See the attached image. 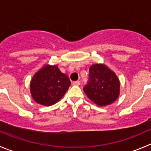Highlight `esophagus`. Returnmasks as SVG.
Masks as SVG:
<instances>
[{
	"instance_id": "1",
	"label": "esophagus",
	"mask_w": 151,
	"mask_h": 151,
	"mask_svg": "<svg viewBox=\"0 0 151 151\" xmlns=\"http://www.w3.org/2000/svg\"><path fill=\"white\" fill-rule=\"evenodd\" d=\"M73 85H76V86H78L80 85V81H74V82L73 83Z\"/></svg>"
}]
</instances>
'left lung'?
I'll use <instances>...</instances> for the list:
<instances>
[{
    "mask_svg": "<svg viewBox=\"0 0 151 151\" xmlns=\"http://www.w3.org/2000/svg\"><path fill=\"white\" fill-rule=\"evenodd\" d=\"M84 92L97 106L109 105L119 96V79L105 64H93L90 67V79L84 87Z\"/></svg>",
    "mask_w": 151,
    "mask_h": 151,
    "instance_id": "8db88e82",
    "label": "left lung"
}]
</instances>
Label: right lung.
<instances>
[{
    "mask_svg": "<svg viewBox=\"0 0 151 151\" xmlns=\"http://www.w3.org/2000/svg\"><path fill=\"white\" fill-rule=\"evenodd\" d=\"M70 84L68 76L61 73L58 66L47 64L32 76L30 93L38 104L51 106L62 99Z\"/></svg>",
    "mask_w": 151,
    "mask_h": 151,
    "instance_id": "add662e5",
    "label": "right lung"
}]
</instances>
